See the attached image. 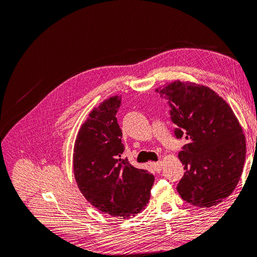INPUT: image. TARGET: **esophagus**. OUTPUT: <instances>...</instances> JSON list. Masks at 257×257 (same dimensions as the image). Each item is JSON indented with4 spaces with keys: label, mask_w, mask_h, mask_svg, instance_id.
Instances as JSON below:
<instances>
[{
    "label": "esophagus",
    "mask_w": 257,
    "mask_h": 257,
    "mask_svg": "<svg viewBox=\"0 0 257 257\" xmlns=\"http://www.w3.org/2000/svg\"><path fill=\"white\" fill-rule=\"evenodd\" d=\"M152 169L154 170L155 173H160L161 169H162V163L161 162H157V163H152L151 164Z\"/></svg>",
    "instance_id": "esophagus-1"
}]
</instances>
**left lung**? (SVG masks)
<instances>
[{
	"instance_id": "1",
	"label": "left lung",
	"mask_w": 257,
	"mask_h": 257,
	"mask_svg": "<svg viewBox=\"0 0 257 257\" xmlns=\"http://www.w3.org/2000/svg\"><path fill=\"white\" fill-rule=\"evenodd\" d=\"M155 91L170 107L176 138L188 141L178 154L185 170L179 195L200 208L221 203L235 190L245 159V137L234 111L205 85L176 80Z\"/></svg>"
}]
</instances>
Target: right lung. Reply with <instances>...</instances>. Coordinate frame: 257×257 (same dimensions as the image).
Masks as SVG:
<instances>
[{"mask_svg": "<svg viewBox=\"0 0 257 257\" xmlns=\"http://www.w3.org/2000/svg\"><path fill=\"white\" fill-rule=\"evenodd\" d=\"M120 96L105 99L93 109L77 135L74 175L89 203L104 213L127 219L150 199L153 175L121 159L122 131L116 121Z\"/></svg>", "mask_w": 257, "mask_h": 257, "instance_id": "right-lung-1", "label": "right lung"}]
</instances>
